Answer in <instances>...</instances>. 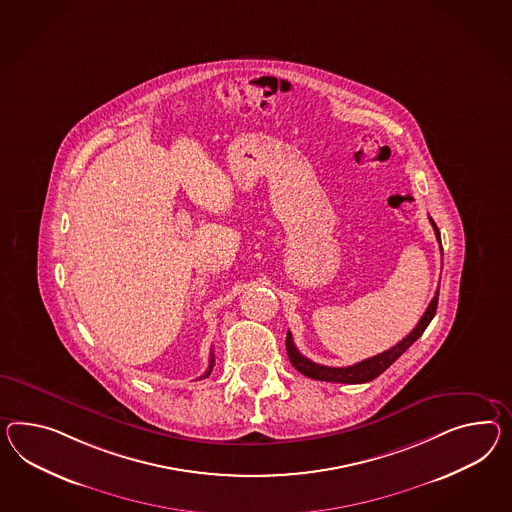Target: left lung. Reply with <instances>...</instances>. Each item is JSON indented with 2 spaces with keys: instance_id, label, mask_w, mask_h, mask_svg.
I'll return each instance as SVG.
<instances>
[{
  "instance_id": "obj_1",
  "label": "left lung",
  "mask_w": 512,
  "mask_h": 512,
  "mask_svg": "<svg viewBox=\"0 0 512 512\" xmlns=\"http://www.w3.org/2000/svg\"><path fill=\"white\" fill-rule=\"evenodd\" d=\"M431 224H433L436 239H438V243H440L438 226L434 224L433 219H431ZM440 250H442V243H440ZM438 293H440V288L436 289L433 301L427 306L425 314L421 315L418 325L412 328V332L408 334L407 338H403V340L399 341L397 345H394L392 349H388V351H384V353L366 358V360H362V362H358V364H354V366H321V364H315L310 358H306V356H302V354L299 353V349L295 347L293 338H291V332H288V336H286V349H288L289 362L293 364V367H295L297 371H301L302 375H306V377L315 380L341 382V384H362V382L377 379L380 373H384L388 367L392 366L395 360H397L401 354L405 353L414 341L420 338L421 334L425 332V328L429 327V323L433 321L434 314H436Z\"/></svg>"
}]
</instances>
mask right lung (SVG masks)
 <instances>
[{
  "mask_svg": "<svg viewBox=\"0 0 512 512\" xmlns=\"http://www.w3.org/2000/svg\"><path fill=\"white\" fill-rule=\"evenodd\" d=\"M213 364H215V358H213V353L210 354V366H208V371L200 377V379H206V377H210L211 369H213Z\"/></svg>",
  "mask_w": 512,
  "mask_h": 512,
  "instance_id": "right-lung-1",
  "label": "right lung"
}]
</instances>
